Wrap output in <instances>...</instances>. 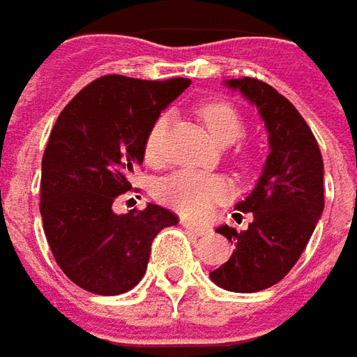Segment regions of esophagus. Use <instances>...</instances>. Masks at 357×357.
Masks as SVG:
<instances>
[{
	"label": "esophagus",
	"mask_w": 357,
	"mask_h": 357,
	"mask_svg": "<svg viewBox=\"0 0 357 357\" xmlns=\"http://www.w3.org/2000/svg\"><path fill=\"white\" fill-rule=\"evenodd\" d=\"M181 225H183L190 234H194V236H206V234H209L208 225L194 224V222H188V220H181Z\"/></svg>",
	"instance_id": "34e87169"
}]
</instances>
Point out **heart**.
I'll list each match as a JSON object with an SVG mask.
<instances>
[{
    "instance_id": "obj_1",
    "label": "heart",
    "mask_w": 357,
    "mask_h": 357,
    "mask_svg": "<svg viewBox=\"0 0 357 357\" xmlns=\"http://www.w3.org/2000/svg\"><path fill=\"white\" fill-rule=\"evenodd\" d=\"M199 117L206 123L209 133L220 144H231L243 135V119L240 112L227 103V101H209L199 107ZM169 126V116L162 114L158 117L148 135H146V158L155 162L162 155L163 135ZM234 195L231 181L222 174H204V172H192L183 169L167 178L158 190V197L165 206L176 209L185 218L202 220L206 218L218 204H224Z\"/></svg>"
}]
</instances>
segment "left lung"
Listing matches in <instances>:
<instances>
[{"mask_svg": "<svg viewBox=\"0 0 357 357\" xmlns=\"http://www.w3.org/2000/svg\"><path fill=\"white\" fill-rule=\"evenodd\" d=\"M225 86L257 107L270 153L254 192L236 206L252 211V224L243 231L215 229L236 250L209 278L227 291L252 294L284 280L305 250L324 211V160L310 126L282 93L254 77L227 79Z\"/></svg>", "mask_w": 357, "mask_h": 357, "instance_id": "obj_1", "label": "left lung"}]
</instances>
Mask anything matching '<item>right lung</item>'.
<instances>
[{"instance_id":"add662e5","label":"right lung","mask_w":357,"mask_h":357,"mask_svg":"<svg viewBox=\"0 0 357 357\" xmlns=\"http://www.w3.org/2000/svg\"><path fill=\"white\" fill-rule=\"evenodd\" d=\"M190 86L174 77L148 82L103 75L63 107L41 160V222L57 266L75 286L98 296L126 294L144 278L151 241L178 224L148 204L117 215L142 165L146 135L163 109Z\"/></svg>"}]
</instances>
